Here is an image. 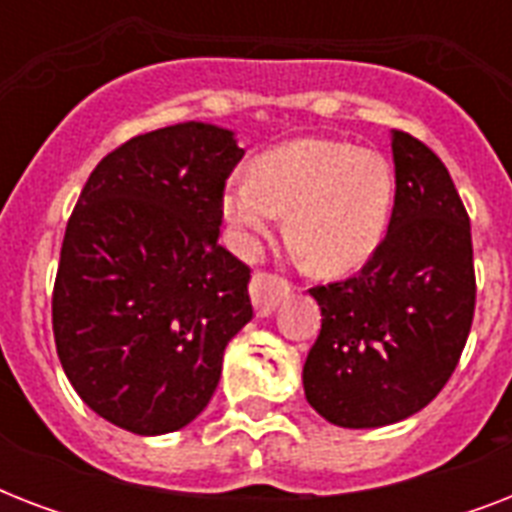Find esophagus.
Listing matches in <instances>:
<instances>
[{"label": "esophagus", "instance_id": "1", "mask_svg": "<svg viewBox=\"0 0 512 512\" xmlns=\"http://www.w3.org/2000/svg\"><path fill=\"white\" fill-rule=\"evenodd\" d=\"M292 287H289L284 279H276L271 273H255L252 281H249V297H252V305H255V313L260 319L271 316L284 297H289Z\"/></svg>", "mask_w": 512, "mask_h": 512}]
</instances>
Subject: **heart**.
Listing matches in <instances>:
<instances>
[{"instance_id":"1","label":"heart","mask_w":512,"mask_h":512,"mask_svg":"<svg viewBox=\"0 0 512 512\" xmlns=\"http://www.w3.org/2000/svg\"><path fill=\"white\" fill-rule=\"evenodd\" d=\"M396 193L393 167L377 151L340 140L305 138L276 148L228 180L220 209L233 244L252 255L279 212L287 239L311 271H358L385 239Z\"/></svg>"}]
</instances>
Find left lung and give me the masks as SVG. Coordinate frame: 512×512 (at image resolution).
I'll use <instances>...</instances> for the list:
<instances>
[{
  "label": "left lung",
  "instance_id": "8db88e82",
  "mask_svg": "<svg viewBox=\"0 0 512 512\" xmlns=\"http://www.w3.org/2000/svg\"><path fill=\"white\" fill-rule=\"evenodd\" d=\"M396 201L353 279L313 287L321 332L303 366L308 404L340 428L412 417L452 377L476 311L470 220L444 162L390 132Z\"/></svg>",
  "mask_w": 512,
  "mask_h": 512
}]
</instances>
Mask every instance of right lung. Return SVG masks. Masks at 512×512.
<instances>
[{
    "label": "right lung",
    "instance_id": "right-lung-1",
    "mask_svg": "<svg viewBox=\"0 0 512 512\" xmlns=\"http://www.w3.org/2000/svg\"><path fill=\"white\" fill-rule=\"evenodd\" d=\"M244 148L183 122L127 140L68 220L52 332L68 382L103 420L164 436L204 412L225 345L252 319L249 268L217 244Z\"/></svg>",
    "mask_w": 512,
    "mask_h": 512
}]
</instances>
